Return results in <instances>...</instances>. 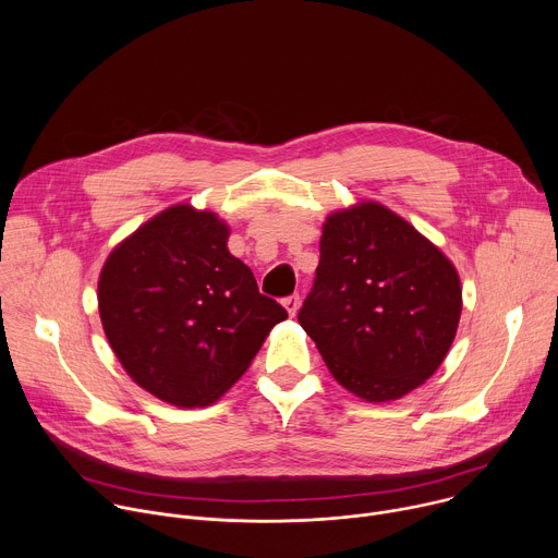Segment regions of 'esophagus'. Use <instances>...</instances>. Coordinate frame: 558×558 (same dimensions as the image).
<instances>
[{"mask_svg":"<svg viewBox=\"0 0 558 558\" xmlns=\"http://www.w3.org/2000/svg\"><path fill=\"white\" fill-rule=\"evenodd\" d=\"M282 304H284V308H287V313L293 317L295 313H298V308H300V295L298 293H293V295H289V298H284L282 300Z\"/></svg>","mask_w":558,"mask_h":558,"instance_id":"esophagus-1","label":"esophagus"}]
</instances>
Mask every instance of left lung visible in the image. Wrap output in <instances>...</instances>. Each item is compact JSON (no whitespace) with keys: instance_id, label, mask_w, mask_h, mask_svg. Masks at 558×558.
Segmentation results:
<instances>
[{"instance_id":"1","label":"left lung","mask_w":558,"mask_h":558,"mask_svg":"<svg viewBox=\"0 0 558 558\" xmlns=\"http://www.w3.org/2000/svg\"><path fill=\"white\" fill-rule=\"evenodd\" d=\"M459 315L452 263L404 218L379 203L327 218L298 323L347 390L400 400L439 368Z\"/></svg>"}]
</instances>
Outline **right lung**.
<instances>
[{
  "label": "right lung",
  "instance_id": "obj_1",
  "mask_svg": "<svg viewBox=\"0 0 558 558\" xmlns=\"http://www.w3.org/2000/svg\"><path fill=\"white\" fill-rule=\"evenodd\" d=\"M211 211L177 205L106 260L99 313L128 375L174 407H209L241 377L287 311L229 254Z\"/></svg>",
  "mask_w": 558,
  "mask_h": 558
}]
</instances>
